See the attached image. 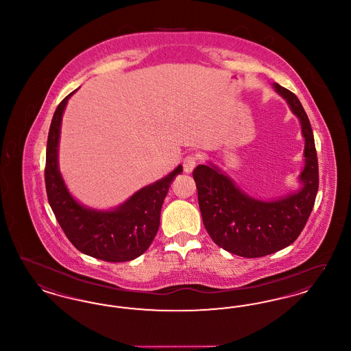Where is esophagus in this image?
<instances>
[{
	"instance_id": "esophagus-1",
	"label": "esophagus",
	"mask_w": 351,
	"mask_h": 351,
	"mask_svg": "<svg viewBox=\"0 0 351 351\" xmlns=\"http://www.w3.org/2000/svg\"><path fill=\"white\" fill-rule=\"evenodd\" d=\"M196 166H197V158L195 155H188L184 158L183 168L186 173L192 172Z\"/></svg>"
}]
</instances>
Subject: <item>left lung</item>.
<instances>
[{
	"mask_svg": "<svg viewBox=\"0 0 351 351\" xmlns=\"http://www.w3.org/2000/svg\"><path fill=\"white\" fill-rule=\"evenodd\" d=\"M274 88L300 119L305 138L300 189L278 200H258L241 191L213 165L193 169L206 232L219 247L245 258L269 255L293 243L311 216L317 195V152L311 122L291 90L278 83Z\"/></svg>",
	"mask_w": 351,
	"mask_h": 351,
	"instance_id": "obj_1",
	"label": "left lung"
}]
</instances>
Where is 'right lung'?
Instances as JSON below:
<instances>
[{
  "mask_svg": "<svg viewBox=\"0 0 351 351\" xmlns=\"http://www.w3.org/2000/svg\"><path fill=\"white\" fill-rule=\"evenodd\" d=\"M76 90L58 105L51 121L45 168L51 209L77 250L105 262L133 261L150 247L159 229L160 210L169 185L183 172V167L178 166L166 178L139 189L113 210H96L77 202L68 192L58 165L62 117Z\"/></svg>",
  "mask_w": 351,
  "mask_h": 351,
  "instance_id": "obj_1",
  "label": "right lung"
}]
</instances>
